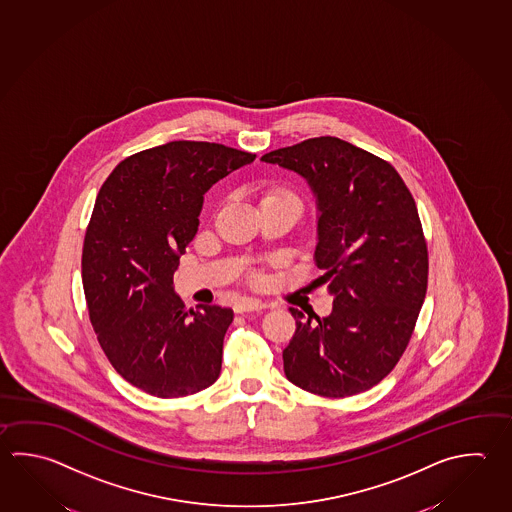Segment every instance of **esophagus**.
<instances>
[{
    "label": "esophagus",
    "instance_id": "34e87169",
    "mask_svg": "<svg viewBox=\"0 0 512 512\" xmlns=\"http://www.w3.org/2000/svg\"><path fill=\"white\" fill-rule=\"evenodd\" d=\"M270 308V304L262 302L259 299H251V297H244L235 304V311L237 313H246V311H259V309Z\"/></svg>",
    "mask_w": 512,
    "mask_h": 512
}]
</instances>
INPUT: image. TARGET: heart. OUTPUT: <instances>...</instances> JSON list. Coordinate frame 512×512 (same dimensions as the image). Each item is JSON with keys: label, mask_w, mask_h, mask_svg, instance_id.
<instances>
[{"label": "heart", "mask_w": 512, "mask_h": 512, "mask_svg": "<svg viewBox=\"0 0 512 512\" xmlns=\"http://www.w3.org/2000/svg\"><path fill=\"white\" fill-rule=\"evenodd\" d=\"M270 203H288L297 206V208H302L299 195L290 188H273V190H270L262 197V204Z\"/></svg>", "instance_id": "heart-1"}]
</instances>
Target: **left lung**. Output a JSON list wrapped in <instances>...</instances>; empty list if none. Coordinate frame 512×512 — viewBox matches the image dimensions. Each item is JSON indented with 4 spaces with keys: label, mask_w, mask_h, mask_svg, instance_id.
<instances>
[{
    "label": "left lung",
    "mask_w": 512,
    "mask_h": 512,
    "mask_svg": "<svg viewBox=\"0 0 512 512\" xmlns=\"http://www.w3.org/2000/svg\"><path fill=\"white\" fill-rule=\"evenodd\" d=\"M262 161L306 177L317 195V280L335 297L324 319L290 308L284 373L313 395L364 393L395 369L424 304L429 255L415 199L393 164L331 135Z\"/></svg>",
    "instance_id": "left-lung-1"
}]
</instances>
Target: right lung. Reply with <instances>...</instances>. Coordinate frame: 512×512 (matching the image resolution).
Returning <instances> with one entry per match:
<instances>
[{"mask_svg":"<svg viewBox=\"0 0 512 512\" xmlns=\"http://www.w3.org/2000/svg\"><path fill=\"white\" fill-rule=\"evenodd\" d=\"M253 159L219 143L172 141L123 159L97 193L81 255L88 317L108 362L148 395H193L219 378L233 309L184 308L174 273L204 193Z\"/></svg>","mask_w":512,"mask_h":512,"instance_id":"1","label":"right lung"}]
</instances>
